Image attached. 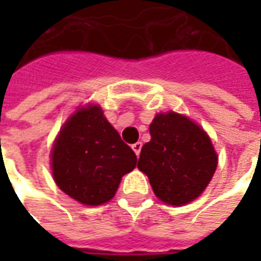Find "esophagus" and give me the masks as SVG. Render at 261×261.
Instances as JSON below:
<instances>
[{"label":"esophagus","instance_id":"obj_1","mask_svg":"<svg viewBox=\"0 0 261 261\" xmlns=\"http://www.w3.org/2000/svg\"><path fill=\"white\" fill-rule=\"evenodd\" d=\"M131 148H133V151H134L137 156H138V155H140V152H141L142 142H136V144H133V145H131Z\"/></svg>","mask_w":261,"mask_h":261}]
</instances>
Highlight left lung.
Instances as JSON below:
<instances>
[{
    "label": "left lung",
    "instance_id": "obj_1",
    "mask_svg": "<svg viewBox=\"0 0 261 261\" xmlns=\"http://www.w3.org/2000/svg\"><path fill=\"white\" fill-rule=\"evenodd\" d=\"M149 134L137 168L148 176L155 196L175 207L196 200L218 165L207 133L186 116L169 112L155 116Z\"/></svg>",
    "mask_w": 261,
    "mask_h": 261
}]
</instances>
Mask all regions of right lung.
I'll list each match as a JSON object with an SVG mask.
<instances>
[{"mask_svg": "<svg viewBox=\"0 0 261 261\" xmlns=\"http://www.w3.org/2000/svg\"><path fill=\"white\" fill-rule=\"evenodd\" d=\"M137 156L97 105L80 108L64 123L51 149L54 181L85 205L114 197L121 177L136 168Z\"/></svg>", "mask_w": 261, "mask_h": 261, "instance_id": "1", "label": "right lung"}]
</instances>
